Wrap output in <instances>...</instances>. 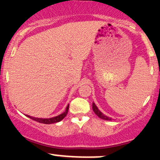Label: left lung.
Here are the masks:
<instances>
[{
  "label": "left lung",
  "instance_id": "obj_1",
  "mask_svg": "<svg viewBox=\"0 0 160 160\" xmlns=\"http://www.w3.org/2000/svg\"><path fill=\"white\" fill-rule=\"evenodd\" d=\"M92 109H93V111L95 112V113L98 116V117H100L101 119H102V120H111V118H110V117H108L107 116L104 115L103 113H102L98 109V108L95 106V104L93 103L92 104Z\"/></svg>",
  "mask_w": 160,
  "mask_h": 160
}]
</instances>
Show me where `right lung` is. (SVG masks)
<instances>
[{
  "label": "right lung",
  "instance_id": "right-lung-1",
  "mask_svg": "<svg viewBox=\"0 0 160 160\" xmlns=\"http://www.w3.org/2000/svg\"><path fill=\"white\" fill-rule=\"evenodd\" d=\"M69 109V105H68V107L66 108L65 111L62 114L57 116V117H52V118H49V119H42V118H35V117H30V116H27L29 118H31L32 120L37 121V122H40V123H43V124H51V123H55V122H58L59 121H61L62 120H63L64 118L65 117V116L67 115L68 111Z\"/></svg>",
  "mask_w": 160,
  "mask_h": 160
}]
</instances>
